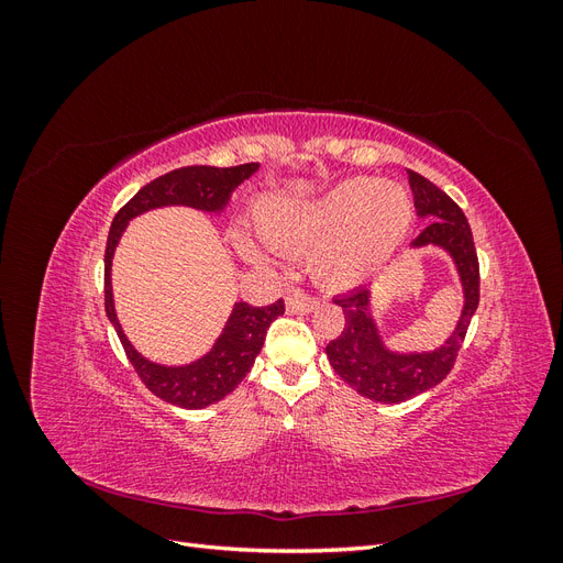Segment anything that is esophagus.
I'll use <instances>...</instances> for the list:
<instances>
[{
	"label": "esophagus",
	"mask_w": 563,
	"mask_h": 563,
	"mask_svg": "<svg viewBox=\"0 0 563 563\" xmlns=\"http://www.w3.org/2000/svg\"><path fill=\"white\" fill-rule=\"evenodd\" d=\"M317 305L319 300L305 291H291L286 296V312L291 314H310L312 310H317Z\"/></svg>",
	"instance_id": "34e87169"
}]
</instances>
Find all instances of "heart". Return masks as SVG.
I'll list each match as a JSON object with an SVG mask.
<instances>
[{"mask_svg": "<svg viewBox=\"0 0 563 563\" xmlns=\"http://www.w3.org/2000/svg\"><path fill=\"white\" fill-rule=\"evenodd\" d=\"M411 223V201L397 183L352 178L319 199L291 201L269 197L261 203L258 228L277 251L312 249V275L327 288H350L366 282L404 242ZM246 258L261 251L236 236Z\"/></svg>", "mask_w": 563, "mask_h": 563, "instance_id": "obj_1", "label": "heart"}]
</instances>
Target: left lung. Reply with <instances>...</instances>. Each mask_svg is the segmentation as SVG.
<instances>
[{"label": "left lung", "mask_w": 563, "mask_h": 563, "mask_svg": "<svg viewBox=\"0 0 563 563\" xmlns=\"http://www.w3.org/2000/svg\"><path fill=\"white\" fill-rule=\"evenodd\" d=\"M408 183L418 216L428 220L411 246H439L451 255L463 284L465 305L453 333L441 347L432 352H391L385 347L378 323L371 314V288H354L333 300L343 308L345 329L327 345L329 362L338 376L362 397L380 404H401L444 380L479 305V261L463 209L416 172H408Z\"/></svg>", "instance_id": "left-lung-1"}]
</instances>
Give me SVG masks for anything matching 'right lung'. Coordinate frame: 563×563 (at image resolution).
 <instances>
[{
  "mask_svg": "<svg viewBox=\"0 0 563 563\" xmlns=\"http://www.w3.org/2000/svg\"><path fill=\"white\" fill-rule=\"evenodd\" d=\"M255 172H258V164H242L230 168H176V172H168L141 187V190L119 209V213L112 220L106 246V312L119 340H122V347L129 356L131 366L139 373V378L145 383L152 395H157L166 404H174L180 408H207L228 397L230 391L246 378L255 356L263 350L269 323L279 314H284V300L279 298L277 302L265 305V308H253L249 302H236L223 333L218 335L213 347L203 354L201 360L185 366L155 364L145 360V356L129 343V338L122 331V323L117 319L110 279L114 249L119 240H122V232L126 230L129 220L150 209L190 207L207 213H220L228 207V201L236 187L246 178H251Z\"/></svg>",
  "mask_w": 563,
  "mask_h": 563,
  "instance_id": "add662e5",
  "label": "right lung"
}]
</instances>
